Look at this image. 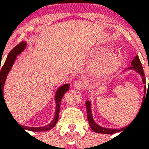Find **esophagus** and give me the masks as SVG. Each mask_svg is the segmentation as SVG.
I'll return each mask as SVG.
<instances>
[{"instance_id":"obj_1","label":"esophagus","mask_w":149,"mask_h":149,"mask_svg":"<svg viewBox=\"0 0 149 149\" xmlns=\"http://www.w3.org/2000/svg\"><path fill=\"white\" fill-rule=\"evenodd\" d=\"M87 85H88V83L86 79H79V80L75 82L74 84V86L78 90H84V89H86Z\"/></svg>"}]
</instances>
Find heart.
Masks as SVG:
<instances>
[{
  "label": "heart",
  "instance_id": "b5f03b06",
  "mask_svg": "<svg viewBox=\"0 0 149 149\" xmlns=\"http://www.w3.org/2000/svg\"><path fill=\"white\" fill-rule=\"evenodd\" d=\"M109 54H110V50L108 49L102 48L97 52L96 55L99 58H103ZM121 63H122V58L118 54L109 55L108 56H107L102 61L98 66V75L103 77L111 75V73H113L114 71L118 70Z\"/></svg>",
  "mask_w": 149,
  "mask_h": 149
}]
</instances>
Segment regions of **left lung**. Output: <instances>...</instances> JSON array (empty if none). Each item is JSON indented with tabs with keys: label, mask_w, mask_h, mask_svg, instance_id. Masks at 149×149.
<instances>
[{
	"label": "left lung",
	"mask_w": 149,
	"mask_h": 149,
	"mask_svg": "<svg viewBox=\"0 0 149 149\" xmlns=\"http://www.w3.org/2000/svg\"><path fill=\"white\" fill-rule=\"evenodd\" d=\"M132 66L130 69H134L137 72H139V74L141 75L142 77V81H143V84H146V77H145V72H144L143 68H142V65H141V62H140V59L139 58V56H136L134 57V58L132 60ZM145 93H146V86H145ZM146 96L143 97V100H145ZM143 103V102H142ZM86 111H87V119H88L89 125L91 126V129L93 130V132H97V133H100V134H114V133H118V132H120L121 131H123L124 129H125L127 127H123V128H120V129H111V128H106V127H102L100 126H99L98 125H97L94 120L93 119V117H92V113H91V102L86 101Z\"/></svg>",
	"instance_id": "8db88e82"
}]
</instances>
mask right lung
I'll list each match as a JSON object with an SVG mask.
<instances>
[{
    "instance_id": "1",
    "label": "right lung",
    "mask_w": 149,
    "mask_h": 149,
    "mask_svg": "<svg viewBox=\"0 0 149 149\" xmlns=\"http://www.w3.org/2000/svg\"><path fill=\"white\" fill-rule=\"evenodd\" d=\"M25 46H26V42H20L18 45H16V46L9 52L8 57H7V59H6L5 63H4V64L3 65V66H1V67L0 66V99L1 97L3 98V89L6 77H7V75L8 74V72L10 71V68H11V66H12L14 63H15V59H16V56H17V55H19V54L24 49ZM69 87H70V84H65V85H63V86H62L57 90V92H56V113H55V118H54L53 120L50 123L49 125L40 127H25V126H22V125H21V126H22L24 129L31 131V132H46V131H49V130L52 129V128L56 125V122L58 121L59 110H60L61 100H62V98H63V97L64 96V94L68 91ZM3 100H4V99H3ZM25 130H24V131H25Z\"/></svg>"
}]
</instances>
